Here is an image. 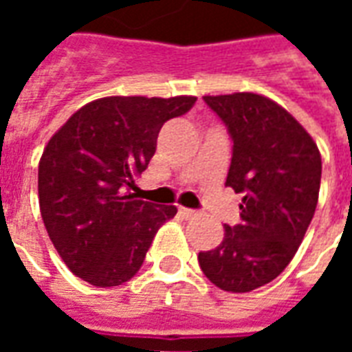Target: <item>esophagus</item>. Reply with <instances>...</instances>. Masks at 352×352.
I'll list each match as a JSON object with an SVG mask.
<instances>
[{"mask_svg":"<svg viewBox=\"0 0 352 352\" xmlns=\"http://www.w3.org/2000/svg\"><path fill=\"white\" fill-rule=\"evenodd\" d=\"M179 213H181V217H184V219H196V217H199L198 211L186 209V207H179Z\"/></svg>","mask_w":352,"mask_h":352,"instance_id":"1","label":"esophagus"}]
</instances>
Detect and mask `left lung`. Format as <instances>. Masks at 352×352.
Here are the masks:
<instances>
[{
	"label": "left lung",
	"mask_w": 352,
	"mask_h": 352,
	"mask_svg": "<svg viewBox=\"0 0 352 352\" xmlns=\"http://www.w3.org/2000/svg\"><path fill=\"white\" fill-rule=\"evenodd\" d=\"M234 141L226 186L241 199V221L198 254L201 272L226 292L272 283L294 258L315 214L322 162L317 143L294 116L265 96H204Z\"/></svg>",
	"instance_id": "8db88e82"
}]
</instances>
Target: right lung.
<instances>
[{"label": "right lung", "instance_id": "right-lung-1", "mask_svg": "<svg viewBox=\"0 0 352 352\" xmlns=\"http://www.w3.org/2000/svg\"><path fill=\"white\" fill-rule=\"evenodd\" d=\"M194 96H109L90 101L50 138L39 160V207L58 254L94 287H118L143 264L175 206L124 194L148 166L158 131Z\"/></svg>", "mask_w": 352, "mask_h": 352}]
</instances>
